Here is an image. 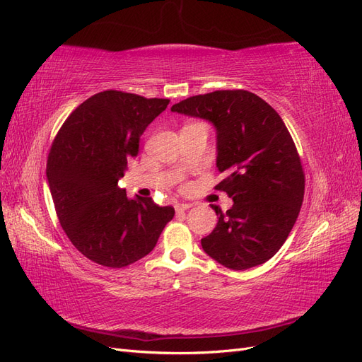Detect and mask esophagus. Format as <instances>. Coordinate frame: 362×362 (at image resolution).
Segmentation results:
<instances>
[{
  "label": "esophagus",
  "instance_id": "1",
  "mask_svg": "<svg viewBox=\"0 0 362 362\" xmlns=\"http://www.w3.org/2000/svg\"><path fill=\"white\" fill-rule=\"evenodd\" d=\"M190 206H192V204H175V210H177V213H184V211H187Z\"/></svg>",
  "mask_w": 362,
  "mask_h": 362
}]
</instances>
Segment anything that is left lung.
I'll list each match as a JSON object with an SVG mask.
<instances>
[{
    "instance_id": "8db88e82",
    "label": "left lung",
    "mask_w": 362,
    "mask_h": 362,
    "mask_svg": "<svg viewBox=\"0 0 362 362\" xmlns=\"http://www.w3.org/2000/svg\"><path fill=\"white\" fill-rule=\"evenodd\" d=\"M172 112L201 117L217 131V169L226 178L216 190L234 205L218 216L201 240L205 254L233 270L270 259L299 216L305 173L294 141L275 108L247 90H216L190 96Z\"/></svg>"
}]
</instances>
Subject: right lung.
Returning <instances> with one entry per match:
<instances>
[{
    "label": "right lung",
    "mask_w": 362,
    "mask_h": 362,
    "mask_svg": "<svg viewBox=\"0 0 362 362\" xmlns=\"http://www.w3.org/2000/svg\"><path fill=\"white\" fill-rule=\"evenodd\" d=\"M169 100L104 90L80 104L52 141L47 178L71 243L104 267H127L156 247L173 206L129 199L117 181L140 136Z\"/></svg>",
    "instance_id": "1"
}]
</instances>
